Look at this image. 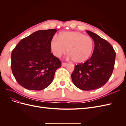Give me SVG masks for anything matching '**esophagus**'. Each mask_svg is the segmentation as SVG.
Masks as SVG:
<instances>
[{
	"instance_id": "34e87169",
	"label": "esophagus",
	"mask_w": 126,
	"mask_h": 126,
	"mask_svg": "<svg viewBox=\"0 0 126 126\" xmlns=\"http://www.w3.org/2000/svg\"><path fill=\"white\" fill-rule=\"evenodd\" d=\"M62 65L63 67H66L68 65V63H62Z\"/></svg>"
}]
</instances>
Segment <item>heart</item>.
Returning <instances> with one entry per match:
<instances>
[{"instance_id":"obj_1","label":"heart","mask_w":126,"mask_h":126,"mask_svg":"<svg viewBox=\"0 0 126 126\" xmlns=\"http://www.w3.org/2000/svg\"><path fill=\"white\" fill-rule=\"evenodd\" d=\"M51 50L56 57H59L66 51L68 57L76 63H82L92 54L94 42L89 36L78 32L61 33L58 38L55 37L50 42Z\"/></svg>"}]
</instances>
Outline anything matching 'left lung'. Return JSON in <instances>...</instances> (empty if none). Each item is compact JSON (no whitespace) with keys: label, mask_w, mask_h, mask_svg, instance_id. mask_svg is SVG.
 Returning <instances> with one entry per match:
<instances>
[{"label":"left lung","mask_w":126,"mask_h":126,"mask_svg":"<svg viewBox=\"0 0 126 126\" xmlns=\"http://www.w3.org/2000/svg\"><path fill=\"white\" fill-rule=\"evenodd\" d=\"M94 43L90 58L84 63L75 64L71 74L74 84L82 90L99 88L108 81L115 66L116 52L109 42L87 30Z\"/></svg>","instance_id":"8db88e82"}]
</instances>
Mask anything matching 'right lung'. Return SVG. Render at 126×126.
<instances>
[{
    "label": "right lung",
    "instance_id": "add662e5",
    "mask_svg": "<svg viewBox=\"0 0 126 126\" xmlns=\"http://www.w3.org/2000/svg\"><path fill=\"white\" fill-rule=\"evenodd\" d=\"M55 29L40 30L21 40L11 52V68L17 82L25 88L41 90L53 81L62 62L51 53Z\"/></svg>",
    "mask_w": 126,
    "mask_h": 126
}]
</instances>
